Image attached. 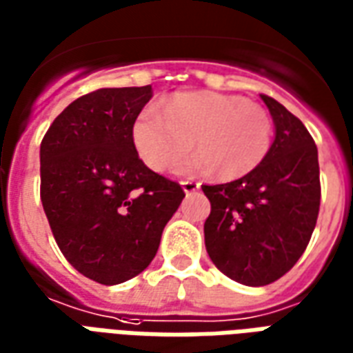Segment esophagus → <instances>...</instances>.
<instances>
[{"label": "esophagus", "mask_w": 353, "mask_h": 353, "mask_svg": "<svg viewBox=\"0 0 353 353\" xmlns=\"http://www.w3.org/2000/svg\"><path fill=\"white\" fill-rule=\"evenodd\" d=\"M180 186H182V190H184L186 194H194L197 190H201V184H199V182H194V180H182Z\"/></svg>", "instance_id": "34e87169"}]
</instances>
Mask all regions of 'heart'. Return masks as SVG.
Wrapping results in <instances>:
<instances>
[{
    "mask_svg": "<svg viewBox=\"0 0 353 353\" xmlns=\"http://www.w3.org/2000/svg\"><path fill=\"white\" fill-rule=\"evenodd\" d=\"M163 116L143 110L131 130L139 158L152 171L167 169L194 145L197 152L180 159L176 171H212L230 182L252 173L271 148V114L241 95L184 92L163 105Z\"/></svg>",
    "mask_w": 353,
    "mask_h": 353,
    "instance_id": "obj_1",
    "label": "heart"
}]
</instances>
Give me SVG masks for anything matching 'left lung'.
<instances>
[{"instance_id":"1","label":"left lung","mask_w":353,"mask_h":353,"mask_svg":"<svg viewBox=\"0 0 353 353\" xmlns=\"http://www.w3.org/2000/svg\"><path fill=\"white\" fill-rule=\"evenodd\" d=\"M274 122L269 154L252 173L203 186L210 201L205 246L220 271L244 285H267L303 256L320 210V165L299 118L269 95Z\"/></svg>"}]
</instances>
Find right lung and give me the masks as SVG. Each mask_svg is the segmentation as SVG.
I'll return each mask as SVG.
<instances>
[{"mask_svg": "<svg viewBox=\"0 0 353 353\" xmlns=\"http://www.w3.org/2000/svg\"><path fill=\"white\" fill-rule=\"evenodd\" d=\"M150 97V84L95 90L65 107L41 143V201L54 239L99 284L145 271L184 199L133 145V122Z\"/></svg>", "mask_w": 353, "mask_h": 353, "instance_id": "right-lung-1", "label": "right lung"}]
</instances>
